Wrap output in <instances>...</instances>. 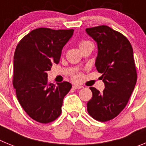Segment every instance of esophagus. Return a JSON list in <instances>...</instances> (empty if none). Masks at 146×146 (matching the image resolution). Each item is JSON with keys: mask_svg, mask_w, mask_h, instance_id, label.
I'll return each instance as SVG.
<instances>
[{"mask_svg": "<svg viewBox=\"0 0 146 146\" xmlns=\"http://www.w3.org/2000/svg\"><path fill=\"white\" fill-rule=\"evenodd\" d=\"M73 88L74 89H81V88H83V86H81V85H73Z\"/></svg>", "mask_w": 146, "mask_h": 146, "instance_id": "esophagus-1", "label": "esophagus"}]
</instances>
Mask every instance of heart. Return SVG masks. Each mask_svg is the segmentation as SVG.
Listing matches in <instances>:
<instances>
[{
  "label": "heart",
  "instance_id": "heart-1",
  "mask_svg": "<svg viewBox=\"0 0 146 146\" xmlns=\"http://www.w3.org/2000/svg\"><path fill=\"white\" fill-rule=\"evenodd\" d=\"M91 42L90 41H88V40H81V42H80L79 44V46L80 48H81L82 46H84L86 45V44H90ZM80 78V76L79 75H75V76H73V79L76 80V81H77V80H78Z\"/></svg>",
  "mask_w": 146,
  "mask_h": 146
}]
</instances>
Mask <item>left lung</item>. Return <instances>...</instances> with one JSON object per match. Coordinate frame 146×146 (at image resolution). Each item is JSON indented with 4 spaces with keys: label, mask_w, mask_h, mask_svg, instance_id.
<instances>
[{
    "label": "left lung",
    "mask_w": 146,
    "mask_h": 146,
    "mask_svg": "<svg viewBox=\"0 0 146 146\" xmlns=\"http://www.w3.org/2000/svg\"><path fill=\"white\" fill-rule=\"evenodd\" d=\"M98 44L95 66L105 84L102 92L90 87L92 98L87 111L93 119L105 122L116 117L126 107L137 81L133 49L121 33L106 25L86 28Z\"/></svg>",
    "instance_id": "left-lung-1"
}]
</instances>
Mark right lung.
<instances>
[{
	"mask_svg": "<svg viewBox=\"0 0 146 146\" xmlns=\"http://www.w3.org/2000/svg\"><path fill=\"white\" fill-rule=\"evenodd\" d=\"M73 32L40 27L22 38L16 48L13 85L17 98L27 115L42 124L60 116L64 97L72 87L68 81L48 83L46 72L52 64L59 63L62 49Z\"/></svg>",
	"mask_w": 146,
	"mask_h": 146,
	"instance_id": "obj_1",
	"label": "right lung"
}]
</instances>
